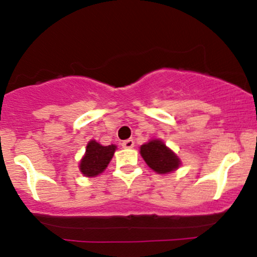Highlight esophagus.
I'll use <instances>...</instances> for the list:
<instances>
[{"label":"esophagus","instance_id":"obj_1","mask_svg":"<svg viewBox=\"0 0 257 257\" xmlns=\"http://www.w3.org/2000/svg\"><path fill=\"white\" fill-rule=\"evenodd\" d=\"M123 149H133L134 147V140L133 139H128V140H124L122 143Z\"/></svg>","mask_w":257,"mask_h":257}]
</instances>
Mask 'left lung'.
Here are the masks:
<instances>
[{
    "label": "left lung",
    "mask_w": 257,
    "mask_h": 257,
    "mask_svg": "<svg viewBox=\"0 0 257 257\" xmlns=\"http://www.w3.org/2000/svg\"><path fill=\"white\" fill-rule=\"evenodd\" d=\"M140 155L146 164L157 174H168L178 169L181 161L162 140H151L140 147Z\"/></svg>",
    "instance_id": "obj_1"
}]
</instances>
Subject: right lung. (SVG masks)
I'll use <instances>...</instances> for the list:
<instances>
[{"label":"right lung","mask_w":257,"mask_h":257,"mask_svg":"<svg viewBox=\"0 0 257 257\" xmlns=\"http://www.w3.org/2000/svg\"><path fill=\"white\" fill-rule=\"evenodd\" d=\"M116 149V145L102 146L95 140H90L85 149V155L79 163L81 173L87 178H94L101 174L107 168Z\"/></svg>","instance_id":"obj_1"}]
</instances>
